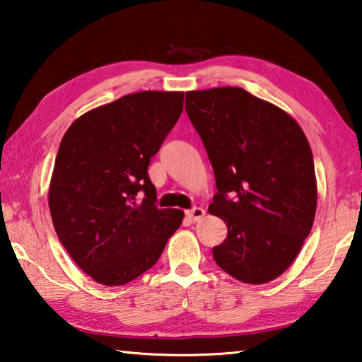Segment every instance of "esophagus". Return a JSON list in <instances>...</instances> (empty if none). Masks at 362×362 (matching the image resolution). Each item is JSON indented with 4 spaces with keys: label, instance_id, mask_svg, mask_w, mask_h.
<instances>
[{
    "label": "esophagus",
    "instance_id": "obj_1",
    "mask_svg": "<svg viewBox=\"0 0 362 362\" xmlns=\"http://www.w3.org/2000/svg\"><path fill=\"white\" fill-rule=\"evenodd\" d=\"M204 216H206V211L203 207H193V209L187 211V217L189 220H193V222H198V220H201Z\"/></svg>",
    "mask_w": 362,
    "mask_h": 362
}]
</instances>
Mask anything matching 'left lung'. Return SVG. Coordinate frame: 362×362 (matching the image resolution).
<instances>
[{
  "mask_svg": "<svg viewBox=\"0 0 362 362\" xmlns=\"http://www.w3.org/2000/svg\"><path fill=\"white\" fill-rule=\"evenodd\" d=\"M185 110L216 175L209 212L228 228L214 260L243 283L276 279L300 252L316 214L313 153L302 127L241 88L189 90Z\"/></svg>",
  "mask_w": 362,
  "mask_h": 362,
  "instance_id": "1",
  "label": "left lung"
}]
</instances>
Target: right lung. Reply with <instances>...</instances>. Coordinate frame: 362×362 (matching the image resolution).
<instances>
[{
  "instance_id": "1",
  "label": "right lung",
  "mask_w": 362,
  "mask_h": 362,
  "mask_svg": "<svg viewBox=\"0 0 362 362\" xmlns=\"http://www.w3.org/2000/svg\"><path fill=\"white\" fill-rule=\"evenodd\" d=\"M182 110L183 93L129 94L79 116L60 142L49 187L52 223L97 283L139 278L182 223V211L158 209L146 173Z\"/></svg>"
}]
</instances>
